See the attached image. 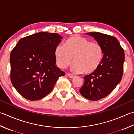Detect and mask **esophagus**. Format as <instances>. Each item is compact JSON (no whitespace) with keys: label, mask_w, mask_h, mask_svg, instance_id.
I'll return each instance as SVG.
<instances>
[{"label":"esophagus","mask_w":134,"mask_h":134,"mask_svg":"<svg viewBox=\"0 0 134 134\" xmlns=\"http://www.w3.org/2000/svg\"><path fill=\"white\" fill-rule=\"evenodd\" d=\"M66 75H67L69 77H70V78H73V77H75V76L71 74H66Z\"/></svg>","instance_id":"34e87169"}]
</instances>
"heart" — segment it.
<instances>
[{"mask_svg": "<svg viewBox=\"0 0 134 134\" xmlns=\"http://www.w3.org/2000/svg\"><path fill=\"white\" fill-rule=\"evenodd\" d=\"M56 63L60 69H65L74 62L72 69L76 72L90 75L96 71L104 58L103 47L85 37L74 36L59 44L54 52Z\"/></svg>", "mask_w": 134, "mask_h": 134, "instance_id": "heart-1", "label": "heart"}]
</instances>
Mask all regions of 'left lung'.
<instances>
[{
  "label": "left lung",
  "mask_w": 134,
  "mask_h": 134,
  "mask_svg": "<svg viewBox=\"0 0 134 134\" xmlns=\"http://www.w3.org/2000/svg\"><path fill=\"white\" fill-rule=\"evenodd\" d=\"M103 47L104 58L96 71L84 76L80 93L88 100L97 101L106 97L122 79L124 50L115 37L98 32H87Z\"/></svg>",
  "instance_id": "left-lung-1"
}]
</instances>
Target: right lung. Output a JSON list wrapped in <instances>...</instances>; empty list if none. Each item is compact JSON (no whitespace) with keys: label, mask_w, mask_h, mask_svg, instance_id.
<instances>
[{"label":"right lung","mask_w":134,"mask_h":134,"mask_svg":"<svg viewBox=\"0 0 134 134\" xmlns=\"http://www.w3.org/2000/svg\"><path fill=\"white\" fill-rule=\"evenodd\" d=\"M62 38L57 33L40 32L22 38L12 49L10 80L25 98L41 99L51 92L58 78L65 75L55 65L54 55Z\"/></svg>","instance_id":"right-lung-1"}]
</instances>
